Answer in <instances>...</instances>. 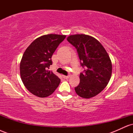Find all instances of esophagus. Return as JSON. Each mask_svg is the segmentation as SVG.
Returning a JSON list of instances; mask_svg holds the SVG:
<instances>
[{
	"instance_id": "1",
	"label": "esophagus",
	"mask_w": 133,
	"mask_h": 133,
	"mask_svg": "<svg viewBox=\"0 0 133 133\" xmlns=\"http://www.w3.org/2000/svg\"><path fill=\"white\" fill-rule=\"evenodd\" d=\"M69 77H70V76H64V75H62V77H63L64 79H68Z\"/></svg>"
}]
</instances>
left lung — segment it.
<instances>
[{
	"mask_svg": "<svg viewBox=\"0 0 133 133\" xmlns=\"http://www.w3.org/2000/svg\"><path fill=\"white\" fill-rule=\"evenodd\" d=\"M76 47L81 65L84 71L79 76L80 83L75 88L77 95L85 99L97 95L106 88L112 74V63L102 44L85 34L71 35L67 38Z\"/></svg>",
	"mask_w": 133,
	"mask_h": 133,
	"instance_id": "obj_1",
	"label": "left lung"
}]
</instances>
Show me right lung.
I'll return each instance as SVG.
<instances>
[{
  "label": "right lung",
  "mask_w": 133,
  "mask_h": 133,
  "mask_svg": "<svg viewBox=\"0 0 133 133\" xmlns=\"http://www.w3.org/2000/svg\"><path fill=\"white\" fill-rule=\"evenodd\" d=\"M66 36L47 34L37 38L23 54L20 63V74L24 86L29 92L39 97L51 95L61 79L52 71L51 57Z\"/></svg>",
  "instance_id": "add662e5"
}]
</instances>
